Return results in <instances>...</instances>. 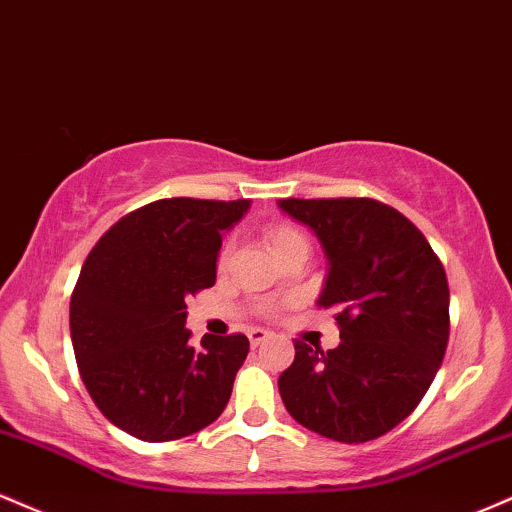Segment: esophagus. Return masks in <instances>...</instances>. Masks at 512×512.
Segmentation results:
<instances>
[{
	"label": "esophagus",
	"mask_w": 512,
	"mask_h": 512,
	"mask_svg": "<svg viewBox=\"0 0 512 512\" xmlns=\"http://www.w3.org/2000/svg\"><path fill=\"white\" fill-rule=\"evenodd\" d=\"M268 338H270L268 330H261V328L249 330V342H251V347H258V345H261V342H266Z\"/></svg>",
	"instance_id": "34e87169"
}]
</instances>
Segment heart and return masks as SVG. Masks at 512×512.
<instances>
[{
    "label": "heart",
    "mask_w": 512,
    "mask_h": 512,
    "mask_svg": "<svg viewBox=\"0 0 512 512\" xmlns=\"http://www.w3.org/2000/svg\"><path fill=\"white\" fill-rule=\"evenodd\" d=\"M263 234H266V242H268L270 251H273V254H278V251H282V249H285V246H290V244L306 242L304 234L299 232L297 227L285 225V222H270V225H266V230H263ZM227 251H230V242L222 244L220 258H225Z\"/></svg>",
    "instance_id": "heart-1"
}]
</instances>
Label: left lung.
Segmentation results:
<instances>
[{
    "label": "left lung",
    "mask_w": 512,
    "mask_h": 512,
    "mask_svg": "<svg viewBox=\"0 0 512 512\" xmlns=\"http://www.w3.org/2000/svg\"><path fill=\"white\" fill-rule=\"evenodd\" d=\"M280 208L321 239L330 273L318 304L335 311L340 345L294 340L280 374L287 412L340 443L388 434L441 369L450 290L441 258L400 210L376 198H282Z\"/></svg>",
    "instance_id": "1"
}]
</instances>
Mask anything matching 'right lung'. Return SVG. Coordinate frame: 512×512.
<instances>
[{
	"label": "right lung",
	"mask_w": 512,
	"mask_h": 512,
	"mask_svg": "<svg viewBox=\"0 0 512 512\" xmlns=\"http://www.w3.org/2000/svg\"><path fill=\"white\" fill-rule=\"evenodd\" d=\"M246 208V198H160L114 222L83 261L69 309L78 374L126 434L177 441L225 410L249 340L206 335L191 347L186 297L213 287L220 232Z\"/></svg>",
	"instance_id": "obj_1"
}]
</instances>
